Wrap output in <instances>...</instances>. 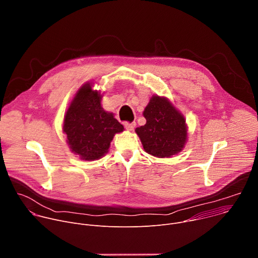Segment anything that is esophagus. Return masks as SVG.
Listing matches in <instances>:
<instances>
[{"instance_id":"obj_1","label":"esophagus","mask_w":258,"mask_h":258,"mask_svg":"<svg viewBox=\"0 0 258 258\" xmlns=\"http://www.w3.org/2000/svg\"><path fill=\"white\" fill-rule=\"evenodd\" d=\"M124 127H125L127 131L132 132V131L136 127V122H125V123H124Z\"/></svg>"}]
</instances>
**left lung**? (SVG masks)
<instances>
[{
	"label": "left lung",
	"mask_w": 258,
	"mask_h": 258,
	"mask_svg": "<svg viewBox=\"0 0 258 258\" xmlns=\"http://www.w3.org/2000/svg\"><path fill=\"white\" fill-rule=\"evenodd\" d=\"M146 124L135 131L144 150L158 158L178 154L188 141L185 116L166 97L153 95L143 111Z\"/></svg>",
	"instance_id": "8db88e82"
}]
</instances>
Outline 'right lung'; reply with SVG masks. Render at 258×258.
<instances>
[{
  "instance_id": "1",
  "label": "right lung",
  "mask_w": 258,
  "mask_h": 258,
  "mask_svg": "<svg viewBox=\"0 0 258 258\" xmlns=\"http://www.w3.org/2000/svg\"><path fill=\"white\" fill-rule=\"evenodd\" d=\"M93 87L94 83L88 82L78 90L69 103L62 125L70 151L87 161L105 156L115 134L124 130L112 112L103 109V96Z\"/></svg>"
}]
</instances>
